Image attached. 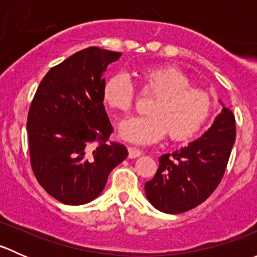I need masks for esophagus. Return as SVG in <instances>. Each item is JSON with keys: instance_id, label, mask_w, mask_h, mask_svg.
<instances>
[{"instance_id": "34e87169", "label": "esophagus", "mask_w": 257, "mask_h": 257, "mask_svg": "<svg viewBox=\"0 0 257 257\" xmlns=\"http://www.w3.org/2000/svg\"><path fill=\"white\" fill-rule=\"evenodd\" d=\"M128 153H129V158H131V159H136V158L141 157L142 155V150L137 149V148H132V147L128 148Z\"/></svg>"}]
</instances>
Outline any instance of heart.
Segmentation results:
<instances>
[{
	"label": "heart",
	"mask_w": 257,
	"mask_h": 257,
	"mask_svg": "<svg viewBox=\"0 0 257 257\" xmlns=\"http://www.w3.org/2000/svg\"><path fill=\"white\" fill-rule=\"evenodd\" d=\"M144 89L157 98L148 107V115L132 116L119 124V136L129 143L148 145L169 134L183 141L195 134L211 115L214 100L209 92L191 87L183 72L168 66L141 72ZM103 102L113 110L126 112L133 105L134 87L125 73H115L105 80Z\"/></svg>",
	"instance_id": "heart-1"
}]
</instances>
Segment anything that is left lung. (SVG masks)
<instances>
[{
  "label": "left lung",
  "instance_id": "1",
  "mask_svg": "<svg viewBox=\"0 0 257 257\" xmlns=\"http://www.w3.org/2000/svg\"><path fill=\"white\" fill-rule=\"evenodd\" d=\"M222 105L210 128L180 150L159 158V168L145 183L149 203L159 211L180 214L200 205L221 181L236 129L235 116Z\"/></svg>",
  "mask_w": 257,
  "mask_h": 257
}]
</instances>
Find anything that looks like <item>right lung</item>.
Listing matches in <instances>:
<instances>
[{
    "label": "right lung",
    "mask_w": 257,
    "mask_h": 257,
    "mask_svg": "<svg viewBox=\"0 0 257 257\" xmlns=\"http://www.w3.org/2000/svg\"><path fill=\"white\" fill-rule=\"evenodd\" d=\"M120 56L98 47L72 54L49 69L32 100L31 165L38 183L62 204L94 200L110 172L128 157L124 145L105 143L113 126L102 97L105 69Z\"/></svg>",
    "instance_id": "obj_1"
}]
</instances>
